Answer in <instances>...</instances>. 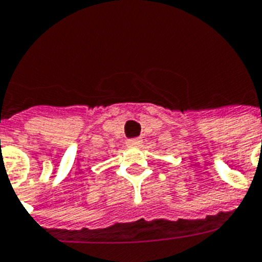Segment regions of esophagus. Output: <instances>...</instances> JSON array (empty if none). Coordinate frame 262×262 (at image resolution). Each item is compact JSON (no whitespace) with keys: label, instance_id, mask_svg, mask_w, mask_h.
I'll list each match as a JSON object with an SVG mask.
<instances>
[{"label":"esophagus","instance_id":"1","mask_svg":"<svg viewBox=\"0 0 262 262\" xmlns=\"http://www.w3.org/2000/svg\"><path fill=\"white\" fill-rule=\"evenodd\" d=\"M141 143H142V139L141 138H131L127 141V145H128V146H139Z\"/></svg>","mask_w":262,"mask_h":262}]
</instances>
